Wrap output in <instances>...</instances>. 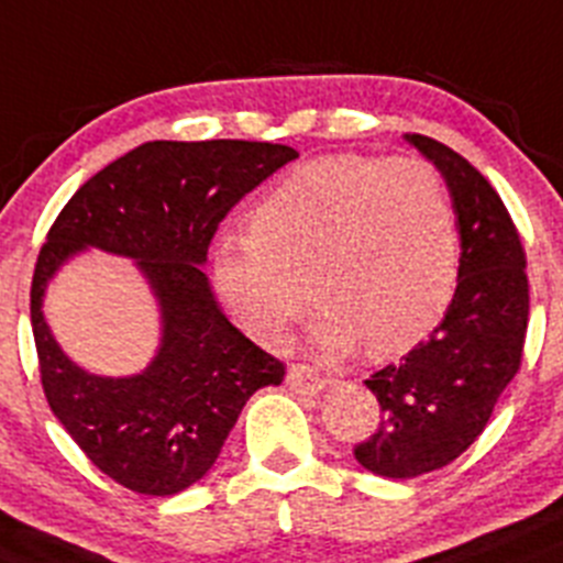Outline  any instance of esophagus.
<instances>
[{
	"label": "esophagus",
	"instance_id": "34e87169",
	"mask_svg": "<svg viewBox=\"0 0 563 563\" xmlns=\"http://www.w3.org/2000/svg\"><path fill=\"white\" fill-rule=\"evenodd\" d=\"M287 384L298 395H318L320 389H325V378L309 365H292L290 373H287Z\"/></svg>",
	"mask_w": 563,
	"mask_h": 563
}]
</instances>
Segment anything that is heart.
Instances as JSON below:
<instances>
[{
	"mask_svg": "<svg viewBox=\"0 0 563 563\" xmlns=\"http://www.w3.org/2000/svg\"><path fill=\"white\" fill-rule=\"evenodd\" d=\"M218 296L254 340L276 345L307 307L314 342L406 351L442 320L459 276L456 210L433 168L336 154L292 168L212 245Z\"/></svg>",
	"mask_w": 563,
	"mask_h": 563,
	"instance_id": "heart-1",
	"label": "heart"
}]
</instances>
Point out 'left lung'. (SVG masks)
I'll list each match as a JSON object with an SVG mask.
<instances>
[{
	"mask_svg": "<svg viewBox=\"0 0 563 563\" xmlns=\"http://www.w3.org/2000/svg\"><path fill=\"white\" fill-rule=\"evenodd\" d=\"M406 141L433 159L451 187L462 260L445 320L398 365L365 382L382 422L353 456L384 478L433 473L481 437L522 365L531 309L526 249L495 187L445 143L426 135Z\"/></svg>",
	"mask_w": 563,
	"mask_h": 563,
	"instance_id": "left-lung-1",
	"label": "left lung"
}]
</instances>
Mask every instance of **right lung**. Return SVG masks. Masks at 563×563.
Returning <instances> with one entry per match:
<instances>
[{"label":"right lung","instance_id":"obj_1","mask_svg":"<svg viewBox=\"0 0 563 563\" xmlns=\"http://www.w3.org/2000/svg\"><path fill=\"white\" fill-rule=\"evenodd\" d=\"M298 152L260 141H152L90 176L37 254L30 290L37 371L52 411L85 456L137 495L168 497L216 464L245 400L278 387L285 362L218 309L201 265L218 223ZM93 244L132 255L164 312V345L141 377L79 372L51 336L45 282Z\"/></svg>","mask_w":563,"mask_h":563}]
</instances>
